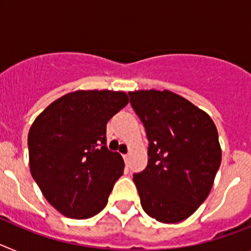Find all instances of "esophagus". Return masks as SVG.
<instances>
[{"mask_svg":"<svg viewBox=\"0 0 251 251\" xmlns=\"http://www.w3.org/2000/svg\"><path fill=\"white\" fill-rule=\"evenodd\" d=\"M122 158H124V161H125L126 165H127V162H129V154H124Z\"/></svg>","mask_w":251,"mask_h":251,"instance_id":"1","label":"esophagus"}]
</instances>
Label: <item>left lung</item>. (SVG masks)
Returning <instances> with one entry per match:
<instances>
[{
    "label": "left lung",
    "instance_id": "left-lung-1",
    "mask_svg": "<svg viewBox=\"0 0 251 251\" xmlns=\"http://www.w3.org/2000/svg\"><path fill=\"white\" fill-rule=\"evenodd\" d=\"M129 97L149 140L148 166L132 178L143 209L159 222H181L207 199L220 168L216 125L170 90H136Z\"/></svg>",
    "mask_w": 251,
    "mask_h": 251
}]
</instances>
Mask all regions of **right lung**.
<instances>
[{
	"mask_svg": "<svg viewBox=\"0 0 251 251\" xmlns=\"http://www.w3.org/2000/svg\"><path fill=\"white\" fill-rule=\"evenodd\" d=\"M129 103L112 90H76L52 102L28 135L31 176L53 208L86 220L106 207L124 159L106 145V126Z\"/></svg>",
	"mask_w": 251,
	"mask_h": 251,
	"instance_id": "1",
	"label": "right lung"
}]
</instances>
